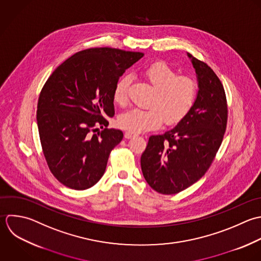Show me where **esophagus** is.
Segmentation results:
<instances>
[{
    "label": "esophagus",
    "mask_w": 261,
    "mask_h": 261,
    "mask_svg": "<svg viewBox=\"0 0 261 261\" xmlns=\"http://www.w3.org/2000/svg\"><path fill=\"white\" fill-rule=\"evenodd\" d=\"M133 136H135V133L130 132V131H126V132H125V134H124V137H125V138H127V139H130V138H132Z\"/></svg>",
    "instance_id": "1"
}]
</instances>
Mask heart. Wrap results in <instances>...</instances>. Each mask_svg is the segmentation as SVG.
<instances>
[{"label":"heart","mask_w":261,"mask_h":261,"mask_svg":"<svg viewBox=\"0 0 261 261\" xmlns=\"http://www.w3.org/2000/svg\"><path fill=\"white\" fill-rule=\"evenodd\" d=\"M144 75L155 90L149 102L150 109H133L123 113L118 119V125L127 131L140 133L161 127L164 120L168 125L183 120L196 101L197 82L189 76H178V73L164 62L147 67ZM130 83L129 76H122L117 81L113 93L116 103H127Z\"/></svg>","instance_id":"1"}]
</instances>
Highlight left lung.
<instances>
[{
    "instance_id": "left-lung-1",
    "label": "left lung",
    "mask_w": 261,
    "mask_h": 261,
    "mask_svg": "<svg viewBox=\"0 0 261 261\" xmlns=\"http://www.w3.org/2000/svg\"><path fill=\"white\" fill-rule=\"evenodd\" d=\"M187 55L198 81L196 101L175 128L149 137L140 160L148 185L165 195L185 190L206 173L227 128L228 106L221 80L207 64Z\"/></svg>"
}]
</instances>
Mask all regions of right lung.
Listing matches in <instances>:
<instances>
[{"label":"right lung","mask_w":261,"mask_h":261,"mask_svg":"<svg viewBox=\"0 0 261 261\" xmlns=\"http://www.w3.org/2000/svg\"><path fill=\"white\" fill-rule=\"evenodd\" d=\"M142 53L93 47L62 63L44 83L36 121L51 174L66 187L85 190L105 174L109 155L123 132L108 127L115 115L114 88Z\"/></svg>","instance_id":"1"}]
</instances>
